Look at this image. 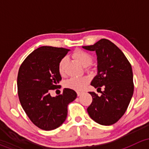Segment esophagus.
I'll list each match as a JSON object with an SVG mask.
<instances>
[{
	"label": "esophagus",
	"mask_w": 149,
	"mask_h": 149,
	"mask_svg": "<svg viewBox=\"0 0 149 149\" xmlns=\"http://www.w3.org/2000/svg\"><path fill=\"white\" fill-rule=\"evenodd\" d=\"M81 94H82V93H81V92H80V91H78V92H77V95H78V96L81 95Z\"/></svg>",
	"instance_id": "obj_1"
}]
</instances>
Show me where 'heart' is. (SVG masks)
<instances>
[{
  "instance_id": "b5f03b06",
  "label": "heart",
  "mask_w": 149,
  "mask_h": 149,
  "mask_svg": "<svg viewBox=\"0 0 149 149\" xmlns=\"http://www.w3.org/2000/svg\"><path fill=\"white\" fill-rule=\"evenodd\" d=\"M73 58L76 60H77L81 64H82L84 66H87L89 65L92 61V58H91V55L88 54V52L86 51L82 50V49H76L74 51L73 53ZM66 62V58H63L60 60L59 63L58 65V72H59L60 75L62 76H65V65ZM88 82V79L85 76L79 78H71V79H68L65 82L64 85L66 88H70L72 90H75V91H80L84 89L85 86Z\"/></svg>"
}]
</instances>
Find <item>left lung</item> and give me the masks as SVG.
<instances>
[{"instance_id": "obj_1", "label": "left lung", "mask_w": 149, "mask_h": 149, "mask_svg": "<svg viewBox=\"0 0 149 149\" xmlns=\"http://www.w3.org/2000/svg\"><path fill=\"white\" fill-rule=\"evenodd\" d=\"M96 51L97 75L91 85L101 91L99 97L89 92L92 102L87 108L90 118L102 125L115 124L126 112L134 91L131 65L120 49L107 39H102L93 45L83 46Z\"/></svg>"}]
</instances>
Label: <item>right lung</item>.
Here are the masks:
<instances>
[{"label":"right lung","mask_w":149,"mask_h":149,"mask_svg":"<svg viewBox=\"0 0 149 149\" xmlns=\"http://www.w3.org/2000/svg\"><path fill=\"white\" fill-rule=\"evenodd\" d=\"M69 51L63 47L42 46L25 58L17 76L18 96L29 120L39 128L51 130L65 120L68 105L77 97L76 91L65 88L55 97L50 91L61 88L58 72L60 60Z\"/></svg>","instance_id":"1"}]
</instances>
